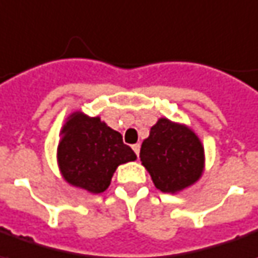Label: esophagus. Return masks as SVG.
I'll return each instance as SVG.
<instances>
[{"label": "esophagus", "instance_id": "34e87169", "mask_svg": "<svg viewBox=\"0 0 258 258\" xmlns=\"http://www.w3.org/2000/svg\"><path fill=\"white\" fill-rule=\"evenodd\" d=\"M133 150H134V152L137 154V157H138V155H140V144H134V145H133Z\"/></svg>", "mask_w": 258, "mask_h": 258}]
</instances>
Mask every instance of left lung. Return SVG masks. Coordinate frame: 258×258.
<instances>
[{"mask_svg":"<svg viewBox=\"0 0 258 258\" xmlns=\"http://www.w3.org/2000/svg\"><path fill=\"white\" fill-rule=\"evenodd\" d=\"M140 159L155 188L178 194L201 179L205 171V148L186 124L161 117L141 145Z\"/></svg>","mask_w":258,"mask_h":258,"instance_id":"1","label":"left lung"}]
</instances>
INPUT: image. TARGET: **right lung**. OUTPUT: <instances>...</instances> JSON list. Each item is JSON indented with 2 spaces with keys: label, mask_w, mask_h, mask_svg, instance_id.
<instances>
[{
  "label": "right lung",
  "mask_w": 258,
  "mask_h": 258,
  "mask_svg": "<svg viewBox=\"0 0 258 258\" xmlns=\"http://www.w3.org/2000/svg\"><path fill=\"white\" fill-rule=\"evenodd\" d=\"M57 165L62 178L75 188L101 194L108 186L115 169L136 161V152L122 143L118 131L110 128L99 115L89 117L73 111L60 130Z\"/></svg>",
  "instance_id": "right-lung-1"
}]
</instances>
